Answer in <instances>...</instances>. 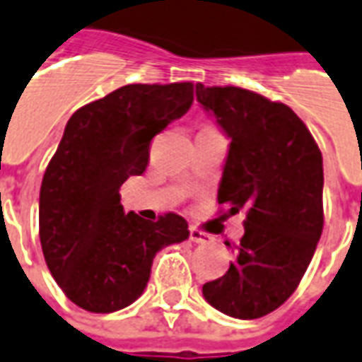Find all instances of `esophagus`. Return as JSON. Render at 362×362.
<instances>
[{
    "label": "esophagus",
    "instance_id": "1",
    "mask_svg": "<svg viewBox=\"0 0 362 362\" xmlns=\"http://www.w3.org/2000/svg\"><path fill=\"white\" fill-rule=\"evenodd\" d=\"M190 242L194 243H202V245H206V243H211L213 238L204 230H198L194 226H190Z\"/></svg>",
    "mask_w": 362,
    "mask_h": 362
}]
</instances>
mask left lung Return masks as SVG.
<instances>
[{"mask_svg": "<svg viewBox=\"0 0 362 362\" xmlns=\"http://www.w3.org/2000/svg\"><path fill=\"white\" fill-rule=\"evenodd\" d=\"M196 100L230 137L217 202L230 215L243 207L247 213L230 268L202 293L230 317L259 319L295 293L315 253L323 232V156L285 103L202 83Z\"/></svg>", "mask_w": 362, "mask_h": 362, "instance_id": "obj_1", "label": "left lung"}]
</instances>
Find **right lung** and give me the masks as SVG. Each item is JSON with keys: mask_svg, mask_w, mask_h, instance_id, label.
Instances as JSON below:
<instances>
[{"mask_svg": "<svg viewBox=\"0 0 362 362\" xmlns=\"http://www.w3.org/2000/svg\"><path fill=\"white\" fill-rule=\"evenodd\" d=\"M192 83L126 85L67 120L39 192V240L50 274L86 312L130 306L147 287L155 255L189 238L177 213L156 223L120 206V185L149 164L153 137L181 119Z\"/></svg>", "mask_w": 362, "mask_h": 362, "instance_id": "right-lung-1", "label": "right lung"}]
</instances>
